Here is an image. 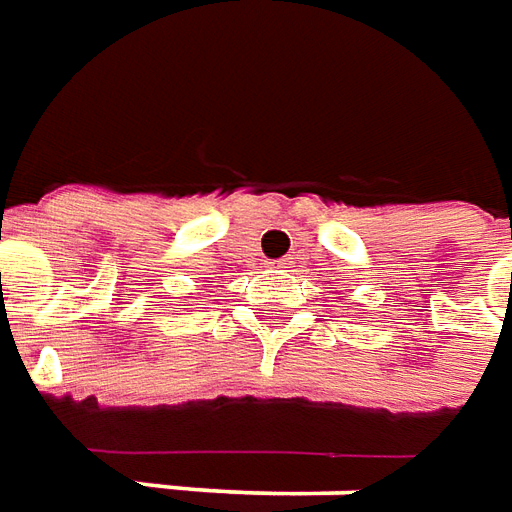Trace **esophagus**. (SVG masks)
<instances>
[{
    "label": "esophagus",
    "instance_id": "obj_1",
    "mask_svg": "<svg viewBox=\"0 0 512 512\" xmlns=\"http://www.w3.org/2000/svg\"><path fill=\"white\" fill-rule=\"evenodd\" d=\"M275 267H286V259H281V262H275Z\"/></svg>",
    "mask_w": 512,
    "mask_h": 512
}]
</instances>
